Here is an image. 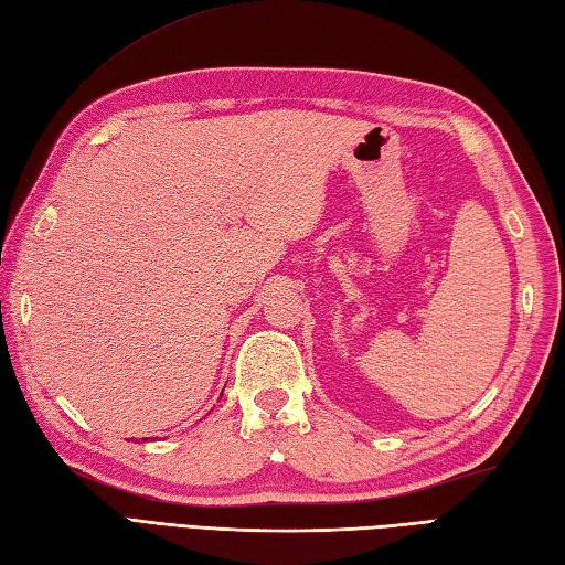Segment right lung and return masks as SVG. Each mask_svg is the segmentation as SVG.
<instances>
[{
    "label": "right lung",
    "instance_id": "obj_1",
    "mask_svg": "<svg viewBox=\"0 0 565 565\" xmlns=\"http://www.w3.org/2000/svg\"><path fill=\"white\" fill-rule=\"evenodd\" d=\"M221 395H223V392H221Z\"/></svg>",
    "mask_w": 565,
    "mask_h": 565
}]
</instances>
